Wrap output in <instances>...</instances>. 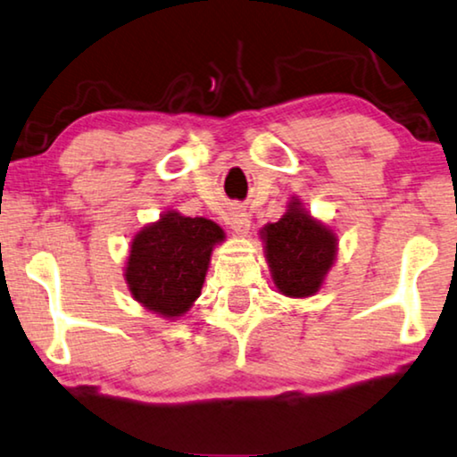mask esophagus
I'll list each match as a JSON object with an SVG mask.
<instances>
[{
  "label": "esophagus",
  "mask_w": 457,
  "mask_h": 457,
  "mask_svg": "<svg viewBox=\"0 0 457 457\" xmlns=\"http://www.w3.org/2000/svg\"><path fill=\"white\" fill-rule=\"evenodd\" d=\"M228 223H229V228L240 236H246L250 229V217L244 209H231L228 215Z\"/></svg>",
  "instance_id": "obj_1"
}]
</instances>
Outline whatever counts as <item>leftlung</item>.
Here are the masks:
<instances>
[{
	"label": "left lung",
	"mask_w": 457,
	"mask_h": 457,
	"mask_svg": "<svg viewBox=\"0 0 457 457\" xmlns=\"http://www.w3.org/2000/svg\"><path fill=\"white\" fill-rule=\"evenodd\" d=\"M267 261L278 290L292 298L319 292L337 253V237L323 223L312 220L300 201H292L278 223L262 229Z\"/></svg>",
	"instance_id": "8db88e82"
}]
</instances>
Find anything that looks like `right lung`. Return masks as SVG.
<instances>
[{
  "label": "right lung",
  "mask_w": 457,
  "mask_h": 457,
  "mask_svg": "<svg viewBox=\"0 0 457 457\" xmlns=\"http://www.w3.org/2000/svg\"><path fill=\"white\" fill-rule=\"evenodd\" d=\"M221 240L215 221L167 211L132 240L126 284L134 300L167 319L184 314L201 295L211 250Z\"/></svg>",
  "instance_id": "1"
}]
</instances>
